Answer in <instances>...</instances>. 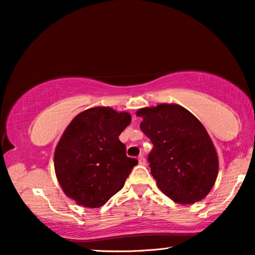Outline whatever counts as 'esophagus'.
<instances>
[{
  "mask_svg": "<svg viewBox=\"0 0 255 255\" xmlns=\"http://www.w3.org/2000/svg\"><path fill=\"white\" fill-rule=\"evenodd\" d=\"M138 163H139L140 165H145V164H146V159H145L143 155H140V156L138 157Z\"/></svg>",
  "mask_w": 255,
  "mask_h": 255,
  "instance_id": "esophagus-1",
  "label": "esophagus"
}]
</instances>
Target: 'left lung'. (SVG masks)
Returning a JSON list of instances; mask_svg holds the SVG:
<instances>
[{
  "mask_svg": "<svg viewBox=\"0 0 255 255\" xmlns=\"http://www.w3.org/2000/svg\"><path fill=\"white\" fill-rule=\"evenodd\" d=\"M140 129L154 145L148 155L158 189L181 205L205 199L218 175V155L199 120L176 103L136 111Z\"/></svg>",
  "mask_w": 255,
  "mask_h": 255,
  "instance_id": "1",
  "label": "left lung"
}]
</instances>
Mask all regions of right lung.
Segmentation results:
<instances>
[{
	"label": "right lung",
	"instance_id": "right-lung-1",
	"mask_svg": "<svg viewBox=\"0 0 255 255\" xmlns=\"http://www.w3.org/2000/svg\"><path fill=\"white\" fill-rule=\"evenodd\" d=\"M131 116L110 107L82 111L55 148L56 178L65 195L85 208H99L125 185L137 159L127 157L119 135Z\"/></svg>",
	"mask_w": 255,
	"mask_h": 255
}]
</instances>
